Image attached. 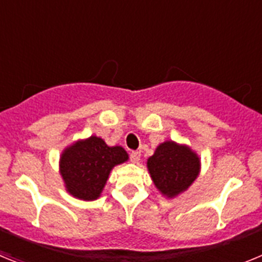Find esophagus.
<instances>
[{
	"label": "esophagus",
	"mask_w": 262,
	"mask_h": 262,
	"mask_svg": "<svg viewBox=\"0 0 262 262\" xmlns=\"http://www.w3.org/2000/svg\"><path fill=\"white\" fill-rule=\"evenodd\" d=\"M140 157H142V155H140V152H138V151L131 152V155H129V159H131V161L135 164L140 161Z\"/></svg>",
	"instance_id": "34e87169"
}]
</instances>
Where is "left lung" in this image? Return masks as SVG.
<instances>
[{
  "label": "left lung",
  "mask_w": 262,
  "mask_h": 262,
  "mask_svg": "<svg viewBox=\"0 0 262 262\" xmlns=\"http://www.w3.org/2000/svg\"><path fill=\"white\" fill-rule=\"evenodd\" d=\"M148 173L160 194L176 198L193 185L201 173V157L190 145L165 140L147 160Z\"/></svg>",
  "instance_id": "obj_1"
}]
</instances>
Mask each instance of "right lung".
Segmentation results:
<instances>
[{
	"instance_id": "add662e5",
	"label": "right lung",
	"mask_w": 262,
	"mask_h": 262,
	"mask_svg": "<svg viewBox=\"0 0 262 262\" xmlns=\"http://www.w3.org/2000/svg\"><path fill=\"white\" fill-rule=\"evenodd\" d=\"M128 159L123 147H111L102 138L92 135L62 149L59 173L67 193L81 201H96L102 194L111 170Z\"/></svg>"
}]
</instances>
